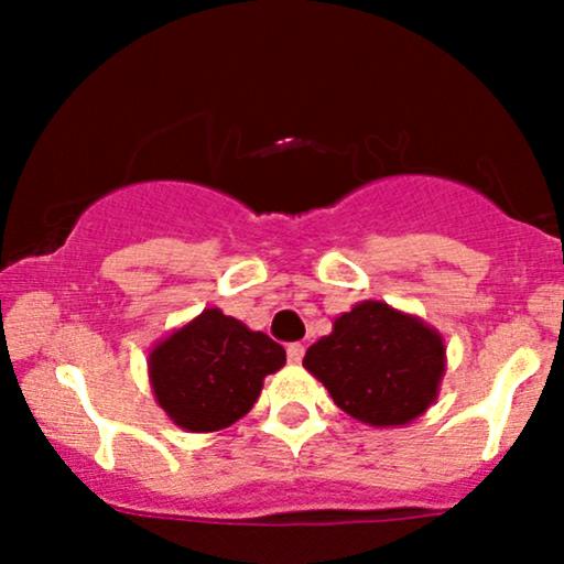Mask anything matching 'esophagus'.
Returning <instances> with one entry per match:
<instances>
[{"label": "esophagus", "instance_id": "1", "mask_svg": "<svg viewBox=\"0 0 564 564\" xmlns=\"http://www.w3.org/2000/svg\"><path fill=\"white\" fill-rule=\"evenodd\" d=\"M286 355H289V364H302V355H304V345H300V341H291V345L286 347Z\"/></svg>", "mask_w": 564, "mask_h": 564}]
</instances>
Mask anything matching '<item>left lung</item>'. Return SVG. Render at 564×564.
Returning a JSON list of instances; mask_svg holds the SVG:
<instances>
[{
    "label": "left lung",
    "mask_w": 564,
    "mask_h": 564,
    "mask_svg": "<svg viewBox=\"0 0 564 564\" xmlns=\"http://www.w3.org/2000/svg\"><path fill=\"white\" fill-rule=\"evenodd\" d=\"M445 339L419 315L364 300L334 321L304 352L302 366L334 403L368 426H405L437 400Z\"/></svg>",
    "instance_id": "8db88e82"
}]
</instances>
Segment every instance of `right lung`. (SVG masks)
<instances>
[{
  "mask_svg": "<svg viewBox=\"0 0 564 564\" xmlns=\"http://www.w3.org/2000/svg\"><path fill=\"white\" fill-rule=\"evenodd\" d=\"M286 349L219 307L174 328L148 352V379L161 411L185 432H219L260 398L264 377L281 371Z\"/></svg>",
  "mask_w": 564,
  "mask_h": 564,
  "instance_id": "obj_1",
  "label": "right lung"
}]
</instances>
